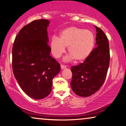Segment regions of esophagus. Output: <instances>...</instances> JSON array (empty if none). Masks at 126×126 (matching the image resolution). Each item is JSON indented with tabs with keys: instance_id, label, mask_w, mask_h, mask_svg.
<instances>
[{
	"instance_id": "obj_1",
	"label": "esophagus",
	"mask_w": 126,
	"mask_h": 126,
	"mask_svg": "<svg viewBox=\"0 0 126 126\" xmlns=\"http://www.w3.org/2000/svg\"><path fill=\"white\" fill-rule=\"evenodd\" d=\"M61 67L62 70H63V69H64V68H66V66H65V65H63V64H61Z\"/></svg>"
}]
</instances>
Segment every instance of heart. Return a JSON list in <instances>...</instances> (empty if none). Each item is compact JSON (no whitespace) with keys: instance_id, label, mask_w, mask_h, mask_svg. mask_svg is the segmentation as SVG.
<instances>
[{"instance_id":"1","label":"heart","mask_w":126,"mask_h":126,"mask_svg":"<svg viewBox=\"0 0 126 126\" xmlns=\"http://www.w3.org/2000/svg\"><path fill=\"white\" fill-rule=\"evenodd\" d=\"M95 37L88 30L71 26L63 30L59 38L54 36L51 40V52L55 58L61 57L68 47L70 59L83 62L89 57L94 47Z\"/></svg>"}]
</instances>
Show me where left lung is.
<instances>
[{"label": "left lung", "mask_w": 126, "mask_h": 126, "mask_svg": "<svg viewBox=\"0 0 126 126\" xmlns=\"http://www.w3.org/2000/svg\"><path fill=\"white\" fill-rule=\"evenodd\" d=\"M96 28V45L87 59L71 67V87L75 94L88 97L100 89L105 81L110 64L109 40L100 28Z\"/></svg>", "instance_id": "left-lung-1"}]
</instances>
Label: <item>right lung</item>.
Listing matches in <instances>:
<instances>
[{
	"label": "right lung",
	"mask_w": 126,
	"mask_h": 126,
	"mask_svg": "<svg viewBox=\"0 0 126 126\" xmlns=\"http://www.w3.org/2000/svg\"><path fill=\"white\" fill-rule=\"evenodd\" d=\"M49 21L40 19L24 26L12 47V70L21 88L31 98L42 99L50 94L52 79L61 65L50 56L47 27Z\"/></svg>",
	"instance_id": "1"
}]
</instances>
